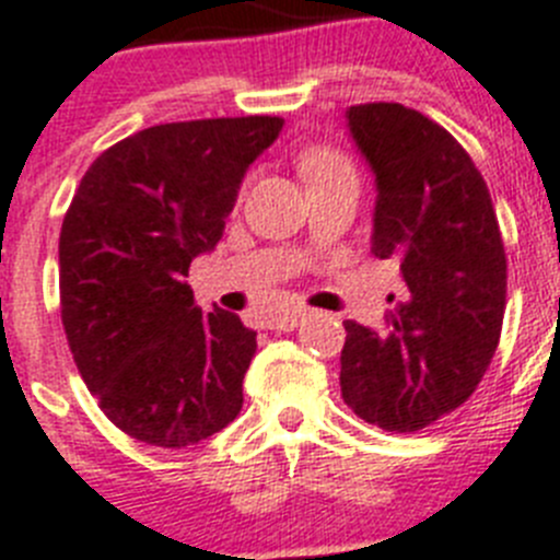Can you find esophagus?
<instances>
[{"instance_id": "obj_1", "label": "esophagus", "mask_w": 560, "mask_h": 560, "mask_svg": "<svg viewBox=\"0 0 560 560\" xmlns=\"http://www.w3.org/2000/svg\"><path fill=\"white\" fill-rule=\"evenodd\" d=\"M304 318H307V310H288V313H279L276 318H270V330H295Z\"/></svg>"}]
</instances>
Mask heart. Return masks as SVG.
I'll use <instances>...</instances> for the list:
<instances>
[{"instance_id":"b5f03b06","label":"heart","mask_w":560,"mask_h":560,"mask_svg":"<svg viewBox=\"0 0 560 560\" xmlns=\"http://www.w3.org/2000/svg\"><path fill=\"white\" fill-rule=\"evenodd\" d=\"M299 164V173H302L304 185H318V182H327V178L345 176L352 173V164L345 153H338L332 148H307L299 153L295 159Z\"/></svg>"}]
</instances>
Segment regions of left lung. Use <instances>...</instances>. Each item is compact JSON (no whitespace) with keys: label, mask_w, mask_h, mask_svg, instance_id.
Returning a JSON list of instances; mask_svg holds the SVG:
<instances>
[{"label":"left lung","mask_w":560,"mask_h":560,"mask_svg":"<svg viewBox=\"0 0 560 560\" xmlns=\"http://www.w3.org/2000/svg\"><path fill=\"white\" fill-rule=\"evenodd\" d=\"M347 119L378 185L370 253L396 261L404 290L382 332L345 324L341 398L382 430L418 432L458 410L495 355L504 238L453 133L398 102L352 105Z\"/></svg>","instance_id":"obj_1"}]
</instances>
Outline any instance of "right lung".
<instances>
[{"instance_id": "right-lung-1", "label": "right lung", "mask_w": 560, "mask_h": 560, "mask_svg": "<svg viewBox=\"0 0 560 560\" xmlns=\"http://www.w3.org/2000/svg\"><path fill=\"white\" fill-rule=\"evenodd\" d=\"M279 116L171 121L107 148L79 182L59 233L68 347L98 407L150 447L210 439L242 410L256 332L201 313L185 281L213 250L244 171Z\"/></svg>"}]
</instances>
